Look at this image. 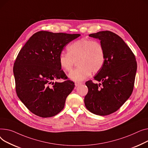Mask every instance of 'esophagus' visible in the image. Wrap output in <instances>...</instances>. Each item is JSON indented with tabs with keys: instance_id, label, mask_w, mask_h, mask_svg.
<instances>
[{
	"instance_id": "obj_1",
	"label": "esophagus",
	"mask_w": 148,
	"mask_h": 148,
	"mask_svg": "<svg viewBox=\"0 0 148 148\" xmlns=\"http://www.w3.org/2000/svg\"><path fill=\"white\" fill-rule=\"evenodd\" d=\"M81 84H82L81 82H75V86H79V85H81Z\"/></svg>"
}]
</instances>
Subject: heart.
Instances as JSON below:
<instances>
[{
  "instance_id": "1",
  "label": "heart",
  "mask_w": 148,
  "mask_h": 148,
  "mask_svg": "<svg viewBox=\"0 0 148 148\" xmlns=\"http://www.w3.org/2000/svg\"><path fill=\"white\" fill-rule=\"evenodd\" d=\"M68 53H60L59 64L64 72H71L75 62L78 68L69 75L75 82L82 81L91 74L99 72L105 62V51L101 43L89 39L77 40L67 48Z\"/></svg>"
}]
</instances>
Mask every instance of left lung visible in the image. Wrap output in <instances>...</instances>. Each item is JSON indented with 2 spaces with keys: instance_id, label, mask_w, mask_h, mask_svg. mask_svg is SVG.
<instances>
[{
  "instance_id": "obj_1",
  "label": "left lung",
  "mask_w": 148,
  "mask_h": 148,
  "mask_svg": "<svg viewBox=\"0 0 148 148\" xmlns=\"http://www.w3.org/2000/svg\"><path fill=\"white\" fill-rule=\"evenodd\" d=\"M97 38L105 51V62L94 76L95 84L85 82L88 91L84 99L85 105L95 115L105 116L118 110L132 95L134 88L137 62L134 54L116 34L102 31L89 34Z\"/></svg>"
}]
</instances>
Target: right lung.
Segmentation results:
<instances>
[{"mask_svg":"<svg viewBox=\"0 0 148 148\" xmlns=\"http://www.w3.org/2000/svg\"><path fill=\"white\" fill-rule=\"evenodd\" d=\"M80 35L40 31L33 34L20 51L13 68L15 90L34 115L52 117L64 108L75 84L61 69L58 57L64 47ZM61 79L65 81H56Z\"/></svg>","mask_w":148,"mask_h":148,"instance_id":"obj_1","label":"right lung"}]
</instances>
